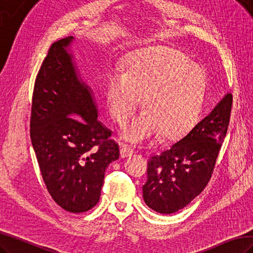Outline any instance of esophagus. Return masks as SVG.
I'll return each mask as SVG.
<instances>
[{"mask_svg":"<svg viewBox=\"0 0 253 253\" xmlns=\"http://www.w3.org/2000/svg\"><path fill=\"white\" fill-rule=\"evenodd\" d=\"M133 153H134V150H133V148L130 145L122 144L120 146V156H121V158L131 157Z\"/></svg>","mask_w":253,"mask_h":253,"instance_id":"esophagus-1","label":"esophagus"}]
</instances>
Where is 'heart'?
I'll return each mask as SVG.
<instances>
[{
  "label": "heart",
  "instance_id": "1",
  "mask_svg": "<svg viewBox=\"0 0 253 253\" xmlns=\"http://www.w3.org/2000/svg\"><path fill=\"white\" fill-rule=\"evenodd\" d=\"M206 91V75L173 48H150L133 53L123 74L114 71L106 85V103L119 125L136 112L143 96L145 110L125 131L123 137L140 143L160 131L174 137L199 118Z\"/></svg>",
  "mask_w": 253,
  "mask_h": 253
}]
</instances>
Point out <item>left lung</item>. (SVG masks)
I'll return each instance as SVG.
<instances>
[{
    "mask_svg": "<svg viewBox=\"0 0 253 253\" xmlns=\"http://www.w3.org/2000/svg\"><path fill=\"white\" fill-rule=\"evenodd\" d=\"M233 96L225 94L192 130L148 161L144 201L160 213H174L190 204L211 180L229 127Z\"/></svg>",
    "mask_w": 253,
    "mask_h": 253,
    "instance_id": "8db88e82",
    "label": "left lung"
}]
</instances>
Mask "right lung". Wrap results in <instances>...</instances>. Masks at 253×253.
<instances>
[{"label": "right lung", "instance_id": "right-lung-1", "mask_svg": "<svg viewBox=\"0 0 253 253\" xmlns=\"http://www.w3.org/2000/svg\"><path fill=\"white\" fill-rule=\"evenodd\" d=\"M53 42L35 79L30 135L49 194L66 211H90L100 201L108 164L119 146L97 121L91 90L77 76L66 48Z\"/></svg>", "mask_w": 253, "mask_h": 253}]
</instances>
